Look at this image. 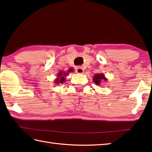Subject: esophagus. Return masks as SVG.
<instances>
[{
	"label": "esophagus",
	"instance_id": "esophagus-1",
	"mask_svg": "<svg viewBox=\"0 0 152 152\" xmlns=\"http://www.w3.org/2000/svg\"><path fill=\"white\" fill-rule=\"evenodd\" d=\"M76 72L78 74H82L84 72V70L81 67H78V68H76Z\"/></svg>",
	"mask_w": 152,
	"mask_h": 152
}]
</instances>
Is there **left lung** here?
I'll use <instances>...</instances> for the list:
<instances>
[{
  "label": "left lung",
  "mask_w": 152,
  "mask_h": 152,
  "mask_svg": "<svg viewBox=\"0 0 152 152\" xmlns=\"http://www.w3.org/2000/svg\"><path fill=\"white\" fill-rule=\"evenodd\" d=\"M106 80V78H104V74H96V75H94V78H93V81L95 82V84H96V85H99L101 83L102 80Z\"/></svg>",
  "instance_id": "obj_1"
}]
</instances>
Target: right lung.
Segmentation results:
<instances>
[{
  "label": "right lung",
  "instance_id": "add662e5",
  "mask_svg": "<svg viewBox=\"0 0 152 152\" xmlns=\"http://www.w3.org/2000/svg\"><path fill=\"white\" fill-rule=\"evenodd\" d=\"M69 72H71V70L68 71ZM68 73H66V72H60L58 75V78H56V80H55V83H56L57 84H58L59 83H61L62 84L63 82H65V77L66 76L67 74H68Z\"/></svg>",
  "mask_w": 152,
  "mask_h": 152
}]
</instances>
